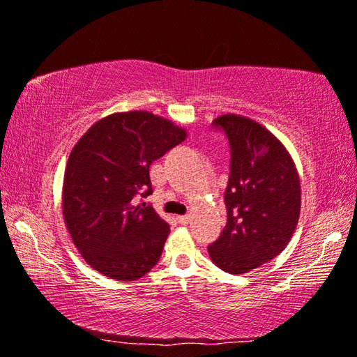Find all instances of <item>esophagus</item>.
<instances>
[{
    "mask_svg": "<svg viewBox=\"0 0 357 357\" xmlns=\"http://www.w3.org/2000/svg\"><path fill=\"white\" fill-rule=\"evenodd\" d=\"M176 219H178L179 224H189L192 220V216H189V214H188V216H178Z\"/></svg>",
    "mask_w": 357,
    "mask_h": 357,
    "instance_id": "34e87169",
    "label": "esophagus"
}]
</instances>
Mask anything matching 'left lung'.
<instances>
[{"label": "left lung", "mask_w": 357, "mask_h": 357, "mask_svg": "<svg viewBox=\"0 0 357 357\" xmlns=\"http://www.w3.org/2000/svg\"><path fill=\"white\" fill-rule=\"evenodd\" d=\"M213 123L229 138L230 176L224 194L227 224L208 252L220 270L241 275L291 241L301 216V178L284 144L259 122L224 114Z\"/></svg>", "instance_id": "8db88e82"}]
</instances>
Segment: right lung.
Returning a JSON list of instances; mask_svg holds the SVG:
<instances>
[{
  "instance_id": "add662e5",
  "label": "right lung",
  "mask_w": 357,
  "mask_h": 357,
  "mask_svg": "<svg viewBox=\"0 0 357 357\" xmlns=\"http://www.w3.org/2000/svg\"><path fill=\"white\" fill-rule=\"evenodd\" d=\"M188 137L148 111L114 112L95 122L73 148L61 208L84 260L119 281L144 276L162 256L169 225L135 197L152 194L151 163Z\"/></svg>"
}]
</instances>
